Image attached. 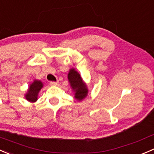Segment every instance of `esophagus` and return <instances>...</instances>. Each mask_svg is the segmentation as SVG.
<instances>
[{
    "mask_svg": "<svg viewBox=\"0 0 154 154\" xmlns=\"http://www.w3.org/2000/svg\"><path fill=\"white\" fill-rule=\"evenodd\" d=\"M57 85H58L57 82H50V85H51V86H56Z\"/></svg>",
    "mask_w": 154,
    "mask_h": 154,
    "instance_id": "obj_1",
    "label": "esophagus"
}]
</instances>
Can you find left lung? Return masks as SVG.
Returning <instances> with one entry per match:
<instances>
[{
  "label": "left lung",
  "instance_id": "1",
  "mask_svg": "<svg viewBox=\"0 0 154 154\" xmlns=\"http://www.w3.org/2000/svg\"><path fill=\"white\" fill-rule=\"evenodd\" d=\"M68 80L71 88L74 92V97L78 101L85 100L88 94V88L82 76L74 68L69 69L68 73Z\"/></svg>",
  "mask_w": 154,
  "mask_h": 154
}]
</instances>
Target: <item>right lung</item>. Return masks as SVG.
<instances>
[{"mask_svg": "<svg viewBox=\"0 0 154 154\" xmlns=\"http://www.w3.org/2000/svg\"><path fill=\"white\" fill-rule=\"evenodd\" d=\"M43 88V84L40 80L35 79L30 85L25 97L27 101L30 103H35L38 100V94L42 88Z\"/></svg>", "mask_w": 154, "mask_h": 154, "instance_id": "1", "label": "right lung"}]
</instances>
